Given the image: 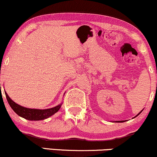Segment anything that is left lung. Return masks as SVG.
Returning <instances> with one entry per match:
<instances>
[{"instance_id": "obj_1", "label": "left lung", "mask_w": 157, "mask_h": 157, "mask_svg": "<svg viewBox=\"0 0 157 157\" xmlns=\"http://www.w3.org/2000/svg\"><path fill=\"white\" fill-rule=\"evenodd\" d=\"M142 111H143V110H142ZM142 111H141L140 112V113H139V114H138V115H137V116H138V115H140V113H141V112H142ZM121 122H122V121H121Z\"/></svg>"}]
</instances>
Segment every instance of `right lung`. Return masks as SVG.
Returning <instances> with one entry per match:
<instances>
[{
    "mask_svg": "<svg viewBox=\"0 0 157 157\" xmlns=\"http://www.w3.org/2000/svg\"><path fill=\"white\" fill-rule=\"evenodd\" d=\"M5 94L9 106L14 110V112L20 117L26 120H29V121H41V120L48 118L50 116L53 115V114L58 112L61 107L60 104L55 106V107L47 109H36L25 108L14 103L9 97V95H7L6 92Z\"/></svg>",
    "mask_w": 157,
    "mask_h": 157,
    "instance_id": "right-lung-1",
    "label": "right lung"
}]
</instances>
